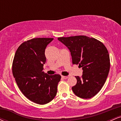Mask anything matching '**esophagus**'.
<instances>
[{
    "label": "esophagus",
    "instance_id": "esophagus-1",
    "mask_svg": "<svg viewBox=\"0 0 121 121\" xmlns=\"http://www.w3.org/2000/svg\"><path fill=\"white\" fill-rule=\"evenodd\" d=\"M62 77L63 78H64V79H66V78H68L69 77V76H62Z\"/></svg>",
    "mask_w": 121,
    "mask_h": 121
}]
</instances>
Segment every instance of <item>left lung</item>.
<instances>
[{
    "label": "left lung",
    "instance_id": "left-lung-1",
    "mask_svg": "<svg viewBox=\"0 0 121 121\" xmlns=\"http://www.w3.org/2000/svg\"><path fill=\"white\" fill-rule=\"evenodd\" d=\"M68 48L72 64L83 70L81 77L76 76L77 84L72 87L77 97L91 98L100 91L110 70L109 53L101 41L86 36L59 37Z\"/></svg>",
    "mask_w": 121,
    "mask_h": 121
}]
</instances>
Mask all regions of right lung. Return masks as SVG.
Segmentation results:
<instances>
[{
  "label": "right lung",
  "instance_id": "add662e5",
  "mask_svg": "<svg viewBox=\"0 0 121 121\" xmlns=\"http://www.w3.org/2000/svg\"><path fill=\"white\" fill-rule=\"evenodd\" d=\"M53 38H35L25 41L16 51L12 73L22 93L35 103L44 105L55 98L60 74L49 75L43 71L46 62L45 50Z\"/></svg>",
  "mask_w": 121,
  "mask_h": 121
}]
</instances>
